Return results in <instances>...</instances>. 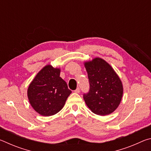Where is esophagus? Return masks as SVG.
I'll return each instance as SVG.
<instances>
[{
  "label": "esophagus",
  "instance_id": "esophagus-1",
  "mask_svg": "<svg viewBox=\"0 0 151 151\" xmlns=\"http://www.w3.org/2000/svg\"><path fill=\"white\" fill-rule=\"evenodd\" d=\"M75 93H80V88H79V87H78L76 89V90L75 91Z\"/></svg>",
  "mask_w": 151,
  "mask_h": 151
}]
</instances>
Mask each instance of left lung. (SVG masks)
I'll use <instances>...</instances> for the list:
<instances>
[{
    "instance_id": "obj_1",
    "label": "left lung",
    "mask_w": 151,
    "mask_h": 151,
    "mask_svg": "<svg viewBox=\"0 0 151 151\" xmlns=\"http://www.w3.org/2000/svg\"><path fill=\"white\" fill-rule=\"evenodd\" d=\"M88 73L89 91L83 99L91 111L107 115L115 111L121 103L123 87L111 66L101 58L85 63Z\"/></svg>"
}]
</instances>
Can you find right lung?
Listing matches in <instances>:
<instances>
[{
    "label": "right lung",
    "mask_w": 151,
    "mask_h": 151,
    "mask_svg": "<svg viewBox=\"0 0 151 151\" xmlns=\"http://www.w3.org/2000/svg\"><path fill=\"white\" fill-rule=\"evenodd\" d=\"M60 70L45 66L30 83L27 91L30 104L42 116L53 115L63 109L72 91L60 77Z\"/></svg>",
    "instance_id": "add662e5"
}]
</instances>
